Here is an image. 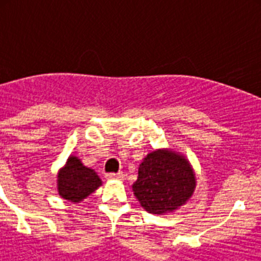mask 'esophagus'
<instances>
[{"instance_id":"esophagus-1","label":"esophagus","mask_w":261,"mask_h":261,"mask_svg":"<svg viewBox=\"0 0 261 261\" xmlns=\"http://www.w3.org/2000/svg\"><path fill=\"white\" fill-rule=\"evenodd\" d=\"M121 177H123V172H108V174H106V179H108V180L121 179Z\"/></svg>"}]
</instances>
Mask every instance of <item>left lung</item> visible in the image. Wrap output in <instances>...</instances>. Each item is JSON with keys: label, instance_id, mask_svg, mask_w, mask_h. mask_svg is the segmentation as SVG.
<instances>
[{"label": "left lung", "instance_id": "8db88e82", "mask_svg": "<svg viewBox=\"0 0 261 261\" xmlns=\"http://www.w3.org/2000/svg\"><path fill=\"white\" fill-rule=\"evenodd\" d=\"M196 180L190 163L171 151L147 154L138 167L133 192L149 213L162 214L183 205L195 190Z\"/></svg>", "mask_w": 261, "mask_h": 261}]
</instances>
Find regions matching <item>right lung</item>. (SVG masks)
<instances>
[{"mask_svg":"<svg viewBox=\"0 0 261 261\" xmlns=\"http://www.w3.org/2000/svg\"><path fill=\"white\" fill-rule=\"evenodd\" d=\"M102 184L94 170L85 167L77 156H70L59 174V193L69 201L78 202Z\"/></svg>","mask_w":261,"mask_h":261,"instance_id":"right-lung-1","label":"right lung"}]
</instances>
